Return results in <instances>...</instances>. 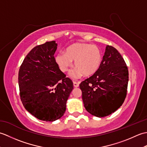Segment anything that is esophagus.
I'll return each mask as SVG.
<instances>
[{"mask_svg":"<svg viewBox=\"0 0 147 147\" xmlns=\"http://www.w3.org/2000/svg\"><path fill=\"white\" fill-rule=\"evenodd\" d=\"M73 85L74 87H78L79 86V83L76 82H73Z\"/></svg>","mask_w":147,"mask_h":147,"instance_id":"obj_1","label":"esophagus"}]
</instances>
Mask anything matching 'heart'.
<instances>
[{
  "label": "heart",
  "instance_id": "heart-1",
  "mask_svg": "<svg viewBox=\"0 0 147 147\" xmlns=\"http://www.w3.org/2000/svg\"><path fill=\"white\" fill-rule=\"evenodd\" d=\"M103 60V53L98 46L87 43H76L66 49L65 53L61 52L55 56V61L60 69L67 72L74 61L76 67L71 71V76L79 78L85 74L89 76L99 69Z\"/></svg>",
  "mask_w": 147,
  "mask_h": 147
}]
</instances>
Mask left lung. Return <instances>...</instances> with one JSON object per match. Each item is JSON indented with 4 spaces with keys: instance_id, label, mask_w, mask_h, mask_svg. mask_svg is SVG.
I'll return each instance as SVG.
<instances>
[{
    "instance_id": "obj_1",
    "label": "left lung",
    "mask_w": 147,
    "mask_h": 147,
    "mask_svg": "<svg viewBox=\"0 0 147 147\" xmlns=\"http://www.w3.org/2000/svg\"><path fill=\"white\" fill-rule=\"evenodd\" d=\"M128 80L124 59L116 49L107 45L99 69L80 85L86 110L98 117L113 113L125 100Z\"/></svg>"
}]
</instances>
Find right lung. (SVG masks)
Listing matches in <instances>:
<instances>
[{
    "instance_id": "right-lung-1",
    "label": "right lung",
    "mask_w": 147,
    "mask_h": 147,
    "mask_svg": "<svg viewBox=\"0 0 147 147\" xmlns=\"http://www.w3.org/2000/svg\"><path fill=\"white\" fill-rule=\"evenodd\" d=\"M57 46L55 41H51L35 47L19 70L21 102L26 111L42 121L60 119L73 89L72 80L65 77L55 61Z\"/></svg>"
}]
</instances>
